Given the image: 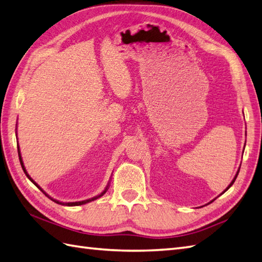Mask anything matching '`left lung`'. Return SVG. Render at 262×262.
<instances>
[{
  "label": "left lung",
  "instance_id": "8db88e82",
  "mask_svg": "<svg viewBox=\"0 0 262 262\" xmlns=\"http://www.w3.org/2000/svg\"><path fill=\"white\" fill-rule=\"evenodd\" d=\"M239 170H240V169H238V171H237V174H235V176H234V178H233V180L231 181V183H230V184H229V186L227 187V189H226L225 191H223V192H222V193H225V192H226V191H227V190H228L229 188H230V187L232 186V184H233V182L235 181V179H237V177H238V173H239ZM222 193H221V194H222Z\"/></svg>",
  "mask_w": 262,
  "mask_h": 262
}]
</instances>
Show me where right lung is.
<instances>
[{
    "mask_svg": "<svg viewBox=\"0 0 262 262\" xmlns=\"http://www.w3.org/2000/svg\"><path fill=\"white\" fill-rule=\"evenodd\" d=\"M17 152H18V159H20V163H21V165H22V169H23V171H24V173L25 174H27V177L29 178V179L32 181V182H33L34 184H35V186L37 187V188H39L41 191H42V192L44 193V194H46L48 198H50V199L51 200H52V201H54L55 203H59V205H62V206H68V207H73V206H81V205H85V203H88V202H91V201H94V200H97V199H99V198L100 196H102V195H103L105 192H106V190H107V188H109V183H107V186H106V188L103 190V192H101L99 195H95V196H93V198H91V199H88V200H83V201H78V202H61V201H57V200H55V199H52V198H51V196H49L46 192H44V191L39 187V186H37V183L36 182H34V180L33 179H32V178L29 176V173H28V172H27V170H25V167H24V163H23V160H22V157H21V152H20V148H18V146H17Z\"/></svg>",
    "mask_w": 262,
    "mask_h": 262,
    "instance_id": "obj_1",
    "label": "right lung"
}]
</instances>
